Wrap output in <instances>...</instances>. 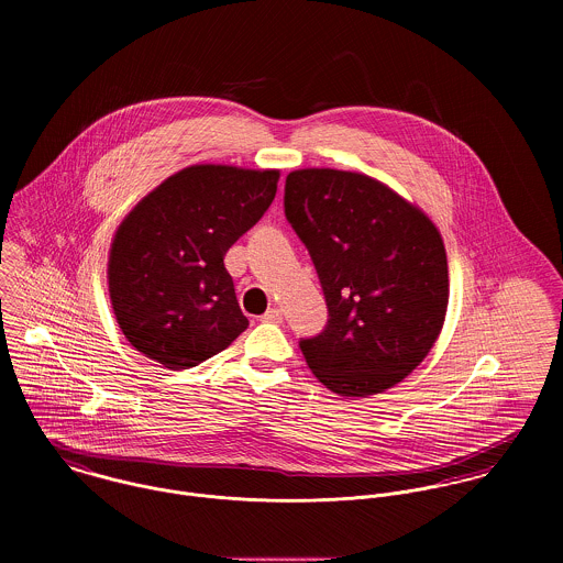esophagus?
<instances>
[{
	"mask_svg": "<svg viewBox=\"0 0 563 563\" xmlns=\"http://www.w3.org/2000/svg\"><path fill=\"white\" fill-rule=\"evenodd\" d=\"M260 321L264 322H282L284 321V317H282V312L277 310V308H271L266 314H262L260 317Z\"/></svg>",
	"mask_w": 563,
	"mask_h": 563,
	"instance_id": "obj_1",
	"label": "esophagus"
}]
</instances>
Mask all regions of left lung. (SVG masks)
Here are the masks:
<instances>
[{
  "label": "left lung",
  "instance_id": "1",
  "mask_svg": "<svg viewBox=\"0 0 563 563\" xmlns=\"http://www.w3.org/2000/svg\"><path fill=\"white\" fill-rule=\"evenodd\" d=\"M284 208L329 312L321 333L299 342L310 371L340 397L393 388L427 357L446 317L438 228L386 184L338 168L292 170Z\"/></svg>",
  "mask_w": 563,
  "mask_h": 563
}]
</instances>
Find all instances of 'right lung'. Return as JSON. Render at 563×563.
I'll return each mask as SVG.
<instances>
[{"instance_id":"obj_1","label":"right lung","mask_w":563,"mask_h":563,"mask_svg":"<svg viewBox=\"0 0 563 563\" xmlns=\"http://www.w3.org/2000/svg\"><path fill=\"white\" fill-rule=\"evenodd\" d=\"M277 179L275 168L186 166L123 219L110 244L108 290L136 351L184 371L246 329L223 257L268 210Z\"/></svg>"}]
</instances>
